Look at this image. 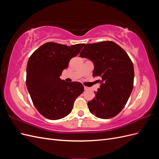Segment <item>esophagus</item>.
<instances>
[{
    "mask_svg": "<svg viewBox=\"0 0 159 159\" xmlns=\"http://www.w3.org/2000/svg\"><path fill=\"white\" fill-rule=\"evenodd\" d=\"M84 89H85V90H88V89H89V88L86 87V86H84Z\"/></svg>",
    "mask_w": 159,
    "mask_h": 159,
    "instance_id": "1",
    "label": "esophagus"
}]
</instances>
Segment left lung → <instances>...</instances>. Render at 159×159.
<instances>
[{
  "mask_svg": "<svg viewBox=\"0 0 159 159\" xmlns=\"http://www.w3.org/2000/svg\"><path fill=\"white\" fill-rule=\"evenodd\" d=\"M80 54L93 62V76L102 78L95 98L88 103L89 111L101 119L116 116L126 105L133 88L131 60L112 41L86 44Z\"/></svg>",
  "mask_w": 159,
  "mask_h": 159,
  "instance_id": "obj_1",
  "label": "left lung"
}]
</instances>
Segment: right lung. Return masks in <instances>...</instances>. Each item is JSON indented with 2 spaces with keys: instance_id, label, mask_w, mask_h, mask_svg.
<instances>
[{
  "instance_id": "add662e5",
  "label": "right lung",
  "mask_w": 159,
  "mask_h": 159,
  "mask_svg": "<svg viewBox=\"0 0 159 159\" xmlns=\"http://www.w3.org/2000/svg\"><path fill=\"white\" fill-rule=\"evenodd\" d=\"M84 44L68 46L47 42L33 52L28 61L26 84L32 103L42 115L50 120L67 116L75 99L82 93V84L66 82L60 76L70 60Z\"/></svg>"
}]
</instances>
